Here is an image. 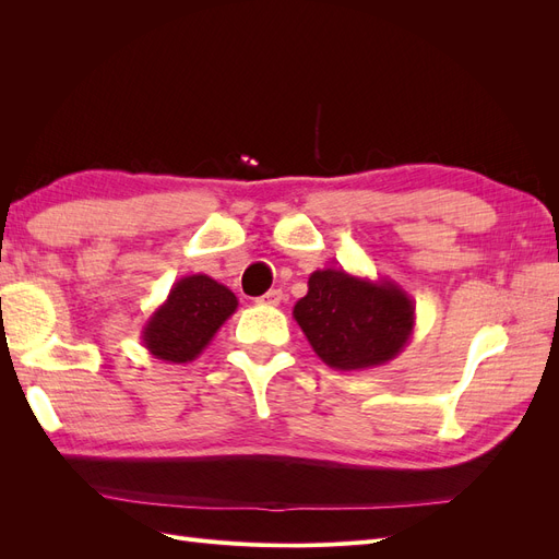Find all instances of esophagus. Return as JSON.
Instances as JSON below:
<instances>
[{
	"label": "esophagus",
	"instance_id": "34e87169",
	"mask_svg": "<svg viewBox=\"0 0 559 559\" xmlns=\"http://www.w3.org/2000/svg\"><path fill=\"white\" fill-rule=\"evenodd\" d=\"M282 298H284L282 289H270L265 296L259 298V302H263V306H280Z\"/></svg>",
	"mask_w": 559,
	"mask_h": 559
}]
</instances>
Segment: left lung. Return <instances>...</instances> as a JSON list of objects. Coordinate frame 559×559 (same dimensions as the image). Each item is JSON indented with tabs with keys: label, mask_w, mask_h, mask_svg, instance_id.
Segmentation results:
<instances>
[{
	"label": "left lung",
	"mask_w": 559,
	"mask_h": 559,
	"mask_svg": "<svg viewBox=\"0 0 559 559\" xmlns=\"http://www.w3.org/2000/svg\"><path fill=\"white\" fill-rule=\"evenodd\" d=\"M294 319L321 361L349 373L399 357L413 337L415 302L392 280L326 267L310 275Z\"/></svg>",
	"instance_id": "1"
}]
</instances>
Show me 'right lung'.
<instances>
[{
  "label": "right lung",
  "mask_w": 559,
  "mask_h": 559,
  "mask_svg": "<svg viewBox=\"0 0 559 559\" xmlns=\"http://www.w3.org/2000/svg\"><path fill=\"white\" fill-rule=\"evenodd\" d=\"M235 310L238 298L228 286L207 275H186L146 319L142 345L160 361L189 364L200 357Z\"/></svg>",
  "instance_id": "add662e5"
}]
</instances>
